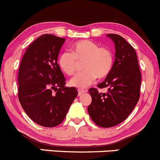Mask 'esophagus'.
Listing matches in <instances>:
<instances>
[{
	"mask_svg": "<svg viewBox=\"0 0 160 160\" xmlns=\"http://www.w3.org/2000/svg\"><path fill=\"white\" fill-rule=\"evenodd\" d=\"M88 91V90H78V95L79 96H81L82 94H83V93H86V92Z\"/></svg>",
	"mask_w": 160,
	"mask_h": 160,
	"instance_id": "esophagus-1",
	"label": "esophagus"
}]
</instances>
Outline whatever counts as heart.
<instances>
[{
  "instance_id": "obj_1",
  "label": "heart",
  "mask_w": 160,
  "mask_h": 160,
  "mask_svg": "<svg viewBox=\"0 0 160 160\" xmlns=\"http://www.w3.org/2000/svg\"><path fill=\"white\" fill-rule=\"evenodd\" d=\"M82 61L83 71L70 80L72 87L86 88L96 77L105 78L110 73L114 63L112 52L107 47H99L97 43L88 39L76 42L71 46V52H63L58 59L61 70L67 75H73L77 70L78 62Z\"/></svg>"
}]
</instances>
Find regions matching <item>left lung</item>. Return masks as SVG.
Listing matches in <instances>:
<instances>
[{"instance_id":"1","label":"left lung","mask_w":160,"mask_h":160,"mask_svg":"<svg viewBox=\"0 0 160 160\" xmlns=\"http://www.w3.org/2000/svg\"><path fill=\"white\" fill-rule=\"evenodd\" d=\"M108 36L114 43L115 60L108 76L98 85L100 89L107 88L108 92L90 88L92 102L88 109L93 122L103 128L115 126L128 117L139 100L142 81L134 48L121 35Z\"/></svg>"}]
</instances>
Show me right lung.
Returning <instances> with one entry per match:
<instances>
[{"label":"right lung","mask_w":160,"mask_h":160,"mask_svg":"<svg viewBox=\"0 0 160 160\" xmlns=\"http://www.w3.org/2000/svg\"><path fill=\"white\" fill-rule=\"evenodd\" d=\"M65 41L50 34L41 35L28 46L19 67L20 104L28 117L43 127L59 125L78 94L75 88L65 87L66 78L57 63Z\"/></svg>","instance_id":"right-lung-1"}]
</instances>
